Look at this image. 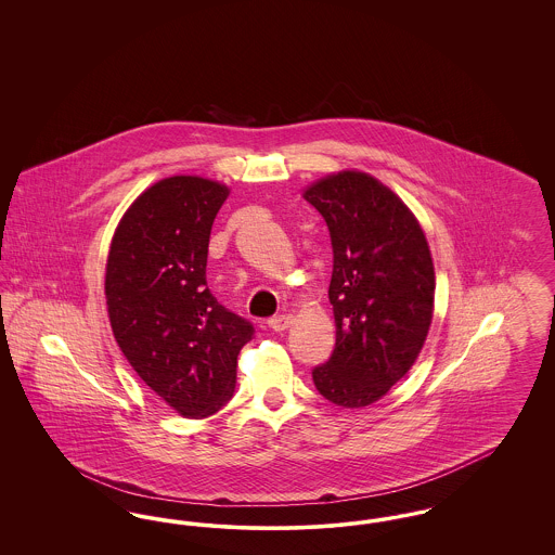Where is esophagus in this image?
Listing matches in <instances>:
<instances>
[{"instance_id": "1", "label": "esophagus", "mask_w": 555, "mask_h": 555, "mask_svg": "<svg viewBox=\"0 0 555 555\" xmlns=\"http://www.w3.org/2000/svg\"><path fill=\"white\" fill-rule=\"evenodd\" d=\"M291 324H293V317H274L268 320V326H270L272 331H276V333L287 331Z\"/></svg>"}]
</instances>
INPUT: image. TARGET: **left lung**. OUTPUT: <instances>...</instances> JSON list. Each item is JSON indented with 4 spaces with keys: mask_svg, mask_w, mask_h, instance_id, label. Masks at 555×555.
Masks as SVG:
<instances>
[{
    "mask_svg": "<svg viewBox=\"0 0 555 555\" xmlns=\"http://www.w3.org/2000/svg\"><path fill=\"white\" fill-rule=\"evenodd\" d=\"M331 231L337 339L312 372L318 393L366 408L414 366L435 310V266L414 211L362 170L331 172L304 189Z\"/></svg>",
    "mask_w": 555,
    "mask_h": 555,
    "instance_id": "left-lung-1",
    "label": "left lung"
}]
</instances>
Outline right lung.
<instances>
[{
    "mask_svg": "<svg viewBox=\"0 0 555 555\" xmlns=\"http://www.w3.org/2000/svg\"><path fill=\"white\" fill-rule=\"evenodd\" d=\"M231 189L175 175L147 186L109 243L106 306L139 378L183 418L216 414L235 393L237 356L254 335L206 283L211 224Z\"/></svg>",
    "mask_w": 555,
    "mask_h": 555,
    "instance_id": "1",
    "label": "right lung"
}]
</instances>
